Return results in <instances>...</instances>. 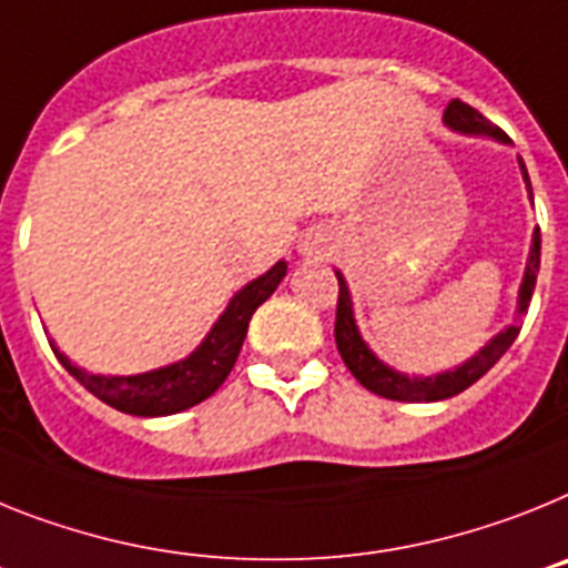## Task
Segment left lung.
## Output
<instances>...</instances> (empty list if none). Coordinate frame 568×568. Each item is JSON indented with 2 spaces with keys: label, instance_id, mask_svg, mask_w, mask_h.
Returning a JSON list of instances; mask_svg holds the SVG:
<instances>
[{
  "label": "left lung",
  "instance_id": "8db88e82",
  "mask_svg": "<svg viewBox=\"0 0 568 568\" xmlns=\"http://www.w3.org/2000/svg\"><path fill=\"white\" fill-rule=\"evenodd\" d=\"M443 120H446L448 128H455V131H463V134H489L500 142H509V136L503 134L500 128L491 125L480 111H475L471 105L460 100L448 102L446 113H443ZM523 180H526V189L531 194V182L529 174H526V165H523ZM537 271H540V229L535 231V240H531V251H529V265H526V277H523L520 285V308L517 312H526L531 303V291H535L537 283ZM339 283V294H337V320H334V339H337L339 357L348 366V372L357 377L359 386H366L368 392L379 394V397H386V400H400V403H434V400H446V397H455V394L466 392L471 383L483 377V374L489 372L495 366L497 359L503 354L509 352V345L515 343L517 334H520V325H509L506 332L497 334L486 348L475 354V357L463 363L460 368L446 374H437V377H426V379H408L403 374L392 372L388 366H383L372 352H368V345L359 339L357 325H354V314H352V297H348V288H345V280L337 274Z\"/></svg>",
  "mask_w": 568,
  "mask_h": 568
}]
</instances>
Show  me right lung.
Masks as SVG:
<instances>
[{
	"instance_id": "right-lung-1",
	"label": "right lung",
	"mask_w": 568,
	"mask_h": 568,
	"mask_svg": "<svg viewBox=\"0 0 568 568\" xmlns=\"http://www.w3.org/2000/svg\"><path fill=\"white\" fill-rule=\"evenodd\" d=\"M283 277L285 263H277L268 274L245 285L231 300L223 317L216 320L205 343L189 359L160 368V372L136 374V377H100V374H88L73 366L59 348L53 352H57L59 363L68 368V374H73L93 397H100L116 412L134 414V417H165V414L185 412L196 403L209 400L211 394L223 386L240 357L251 314L274 294Z\"/></svg>"
}]
</instances>
